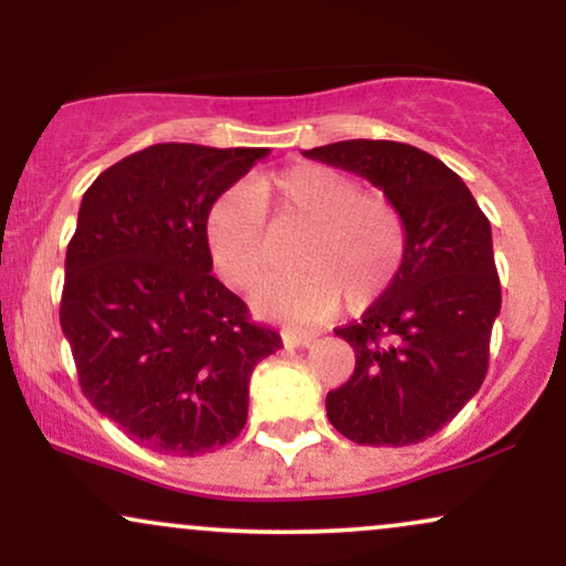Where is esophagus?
Here are the masks:
<instances>
[{
	"label": "esophagus",
	"instance_id": "esophagus-1",
	"mask_svg": "<svg viewBox=\"0 0 566 566\" xmlns=\"http://www.w3.org/2000/svg\"><path fill=\"white\" fill-rule=\"evenodd\" d=\"M314 340H316V333H305V329H287V333H284V346L308 348Z\"/></svg>",
	"mask_w": 566,
	"mask_h": 566
}]
</instances>
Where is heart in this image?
I'll return each instance as SVG.
<instances>
[{"instance_id":"b5f03b06","label":"heart","mask_w":566,"mask_h":566,"mask_svg":"<svg viewBox=\"0 0 566 566\" xmlns=\"http://www.w3.org/2000/svg\"><path fill=\"white\" fill-rule=\"evenodd\" d=\"M265 207L279 229H303L292 247L295 271L265 276L252 290L258 314L284 322H322L346 297L365 308L391 287L407 252V223L394 199L361 191L359 180L324 165L231 186L205 216V244L231 287H250L269 265Z\"/></svg>"}]
</instances>
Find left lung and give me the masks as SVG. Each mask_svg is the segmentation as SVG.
<instances>
[{
	"instance_id": "obj_1",
	"label": "left lung",
	"mask_w": 566,
	"mask_h": 566,
	"mask_svg": "<svg viewBox=\"0 0 566 566\" xmlns=\"http://www.w3.org/2000/svg\"><path fill=\"white\" fill-rule=\"evenodd\" d=\"M303 157L367 178L407 223L391 287L359 322L335 329L356 367L327 394V418L356 444H418L484 382L500 314L490 220L458 172L407 143L340 140Z\"/></svg>"
}]
</instances>
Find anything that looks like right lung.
<instances>
[{"label":"right lung","mask_w":566,"mask_h":566,"mask_svg":"<svg viewBox=\"0 0 566 566\" xmlns=\"http://www.w3.org/2000/svg\"><path fill=\"white\" fill-rule=\"evenodd\" d=\"M269 148L157 143L84 191L61 329L82 394L129 439L175 458L229 444L250 375L282 337L210 274L205 216Z\"/></svg>","instance_id":"right-lung-1"}]
</instances>
